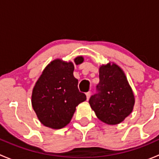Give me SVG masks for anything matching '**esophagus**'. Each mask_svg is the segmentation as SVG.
I'll return each instance as SVG.
<instances>
[{"label":"esophagus","instance_id":"34e87169","mask_svg":"<svg viewBox=\"0 0 159 159\" xmlns=\"http://www.w3.org/2000/svg\"><path fill=\"white\" fill-rule=\"evenodd\" d=\"M90 96H91V91H89V92L86 93V97H87V100H89Z\"/></svg>","mask_w":159,"mask_h":159}]
</instances>
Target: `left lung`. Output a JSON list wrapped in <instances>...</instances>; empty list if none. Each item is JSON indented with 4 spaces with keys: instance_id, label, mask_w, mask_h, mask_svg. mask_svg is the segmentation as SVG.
Listing matches in <instances>:
<instances>
[{
    "instance_id": "1",
    "label": "left lung",
    "mask_w": 159,
    "mask_h": 159,
    "mask_svg": "<svg viewBox=\"0 0 159 159\" xmlns=\"http://www.w3.org/2000/svg\"><path fill=\"white\" fill-rule=\"evenodd\" d=\"M97 93L89 99L98 119L108 125L121 123L131 113L134 97L124 71L115 64L99 68Z\"/></svg>"
}]
</instances>
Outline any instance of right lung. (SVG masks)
I'll use <instances>...</instances> for the list:
<instances>
[{
	"mask_svg": "<svg viewBox=\"0 0 159 159\" xmlns=\"http://www.w3.org/2000/svg\"><path fill=\"white\" fill-rule=\"evenodd\" d=\"M75 65L84 61L82 56ZM72 62L55 59L47 65L33 89L31 104L39 121L46 127L60 129L71 120L76 107L86 100L80 92L78 81L74 77Z\"/></svg>",
	"mask_w": 159,
	"mask_h": 159,
	"instance_id": "obj_1",
	"label": "right lung"
}]
</instances>
